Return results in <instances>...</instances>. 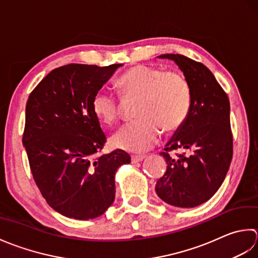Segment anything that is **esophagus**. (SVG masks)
<instances>
[{
	"mask_svg": "<svg viewBox=\"0 0 258 258\" xmlns=\"http://www.w3.org/2000/svg\"><path fill=\"white\" fill-rule=\"evenodd\" d=\"M145 159V156H131V162H139V161H143Z\"/></svg>",
	"mask_w": 258,
	"mask_h": 258,
	"instance_id": "34e87169",
	"label": "esophagus"
}]
</instances>
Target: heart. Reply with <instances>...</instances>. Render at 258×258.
<instances>
[{
    "instance_id": "heart-1",
    "label": "heart",
    "mask_w": 258,
    "mask_h": 258,
    "mask_svg": "<svg viewBox=\"0 0 258 258\" xmlns=\"http://www.w3.org/2000/svg\"><path fill=\"white\" fill-rule=\"evenodd\" d=\"M118 85L125 97L139 98L135 114L138 119L122 125L110 138L118 149L143 152L160 138V129L171 133L185 122L191 102L187 79L180 72L139 64L120 77ZM121 102L107 89L92 98V110L100 121L111 124L121 113Z\"/></svg>"
}]
</instances>
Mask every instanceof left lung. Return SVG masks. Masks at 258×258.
Listing matches in <instances>:
<instances>
[{
	"label": "left lung",
	"mask_w": 258,
	"mask_h": 258,
	"mask_svg": "<svg viewBox=\"0 0 258 258\" xmlns=\"http://www.w3.org/2000/svg\"><path fill=\"white\" fill-rule=\"evenodd\" d=\"M172 60L191 91L188 117L160 152L167 162L156 192L165 203L191 208L207 202L218 190L233 157L229 100L208 68L181 54H162ZM181 150V154L171 151Z\"/></svg>",
	"instance_id": "8db88e82"
}]
</instances>
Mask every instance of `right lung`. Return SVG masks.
I'll return each instance as SVG.
<instances>
[{
    "mask_svg": "<svg viewBox=\"0 0 258 258\" xmlns=\"http://www.w3.org/2000/svg\"><path fill=\"white\" fill-rule=\"evenodd\" d=\"M122 64L63 66L52 70L29 96L23 146L42 196L55 212L88 220L114 201V176L130 156L117 149L99 156L106 135L92 98Z\"/></svg>",
    "mask_w": 258,
    "mask_h": 258,
    "instance_id": "right-lung-1",
    "label": "right lung"
}]
</instances>
